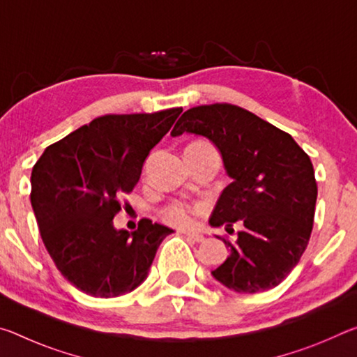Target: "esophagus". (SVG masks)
Masks as SVG:
<instances>
[{"mask_svg":"<svg viewBox=\"0 0 357 357\" xmlns=\"http://www.w3.org/2000/svg\"><path fill=\"white\" fill-rule=\"evenodd\" d=\"M181 234H184L187 239L193 241V243H202V241H204L203 234H198V233H193V231H185V229H184V231H181Z\"/></svg>","mask_w":357,"mask_h":357,"instance_id":"obj_1","label":"esophagus"}]
</instances>
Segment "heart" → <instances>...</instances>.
Returning <instances> with one entry per match:
<instances>
[{"label":"heart","instance_id":"heart-1","mask_svg":"<svg viewBox=\"0 0 357 357\" xmlns=\"http://www.w3.org/2000/svg\"><path fill=\"white\" fill-rule=\"evenodd\" d=\"M164 219L172 225L183 227L192 220V208L184 203H173L164 211Z\"/></svg>","mask_w":357,"mask_h":357}]
</instances>
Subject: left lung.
Returning <instances> with one entry per match:
<instances>
[{
    "instance_id": "obj_1",
    "label": "left lung",
    "mask_w": 357,
    "mask_h": 357,
    "mask_svg": "<svg viewBox=\"0 0 357 357\" xmlns=\"http://www.w3.org/2000/svg\"><path fill=\"white\" fill-rule=\"evenodd\" d=\"M184 132L206 137L233 179L220 193L209 225L229 229L241 222L244 227L236 243L222 239L229 255L211 274L236 293L277 287L310 239L318 195L310 157L287 132L229 104L184 112L172 137Z\"/></svg>"
}]
</instances>
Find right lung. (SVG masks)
Returning <instances> with one entry per match:
<instances>
[{"mask_svg":"<svg viewBox=\"0 0 357 357\" xmlns=\"http://www.w3.org/2000/svg\"><path fill=\"white\" fill-rule=\"evenodd\" d=\"M183 108L105 114L48 146L31 173V206L45 249L72 285L94 298L134 291L172 228L142 219L116 229L118 198L138 183L144 160Z\"/></svg>","mask_w":357,"mask_h":357,"instance_id":"1","label":"right lung"}]
</instances>
